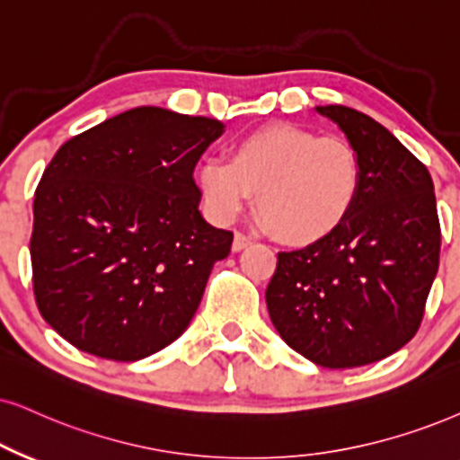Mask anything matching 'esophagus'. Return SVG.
<instances>
[{
  "label": "esophagus",
  "instance_id": "34e87169",
  "mask_svg": "<svg viewBox=\"0 0 460 460\" xmlns=\"http://www.w3.org/2000/svg\"><path fill=\"white\" fill-rule=\"evenodd\" d=\"M248 246H252V237L243 235V234H235L234 237V252H242V250H246Z\"/></svg>",
  "mask_w": 460,
  "mask_h": 460
}]
</instances>
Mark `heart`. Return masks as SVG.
<instances>
[{
    "label": "heart",
    "instance_id": "1",
    "mask_svg": "<svg viewBox=\"0 0 460 460\" xmlns=\"http://www.w3.org/2000/svg\"><path fill=\"white\" fill-rule=\"evenodd\" d=\"M360 178L350 144L288 123L248 133L231 161L206 159L195 176L210 218L234 223L257 195L259 218L290 246L329 240L354 210Z\"/></svg>",
    "mask_w": 460,
    "mask_h": 460
}]
</instances>
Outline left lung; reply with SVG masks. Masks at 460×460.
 <instances>
[{"label":"left lung","instance_id":"1","mask_svg":"<svg viewBox=\"0 0 460 460\" xmlns=\"http://www.w3.org/2000/svg\"><path fill=\"white\" fill-rule=\"evenodd\" d=\"M360 161L354 210L329 240L278 252L270 318L287 344L329 369L391 357L420 327L441 231L427 167L386 127L346 106H316Z\"/></svg>","mask_w":460,"mask_h":460}]
</instances>
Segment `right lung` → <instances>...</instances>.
<instances>
[{
  "label": "right lung",
  "instance_id": "add662e5",
  "mask_svg": "<svg viewBox=\"0 0 460 460\" xmlns=\"http://www.w3.org/2000/svg\"><path fill=\"white\" fill-rule=\"evenodd\" d=\"M225 125L142 106L67 139L33 201L40 314L78 350L139 360L193 321L234 234L201 217L193 170Z\"/></svg>",
  "mask_w": 460,
  "mask_h": 460
}]
</instances>
